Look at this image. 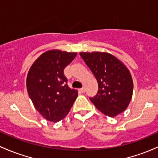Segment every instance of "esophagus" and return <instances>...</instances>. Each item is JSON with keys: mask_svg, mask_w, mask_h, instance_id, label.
Instances as JSON below:
<instances>
[{"mask_svg": "<svg viewBox=\"0 0 158 158\" xmlns=\"http://www.w3.org/2000/svg\"><path fill=\"white\" fill-rule=\"evenodd\" d=\"M79 91L81 92V93H84V92H85V88H84V87H83V88L80 89Z\"/></svg>", "mask_w": 158, "mask_h": 158, "instance_id": "34e87169", "label": "esophagus"}]
</instances>
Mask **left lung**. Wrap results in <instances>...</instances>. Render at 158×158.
Wrapping results in <instances>:
<instances>
[{"instance_id": "8db88e82", "label": "left lung", "mask_w": 158, "mask_h": 158, "mask_svg": "<svg viewBox=\"0 0 158 158\" xmlns=\"http://www.w3.org/2000/svg\"><path fill=\"white\" fill-rule=\"evenodd\" d=\"M96 77L98 90L90 98L95 107L109 117H115L128 107L133 95V79L126 65L107 52H80Z\"/></svg>"}]
</instances>
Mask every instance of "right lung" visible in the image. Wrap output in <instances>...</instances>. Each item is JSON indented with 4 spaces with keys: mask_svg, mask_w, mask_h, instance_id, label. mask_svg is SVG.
<instances>
[{
    "mask_svg": "<svg viewBox=\"0 0 158 158\" xmlns=\"http://www.w3.org/2000/svg\"><path fill=\"white\" fill-rule=\"evenodd\" d=\"M77 53L52 49L35 60L27 76V89L35 108L46 120L60 122L65 117L78 95L67 85L63 70Z\"/></svg>",
    "mask_w": 158,
    "mask_h": 158,
    "instance_id": "1",
    "label": "right lung"
}]
</instances>
